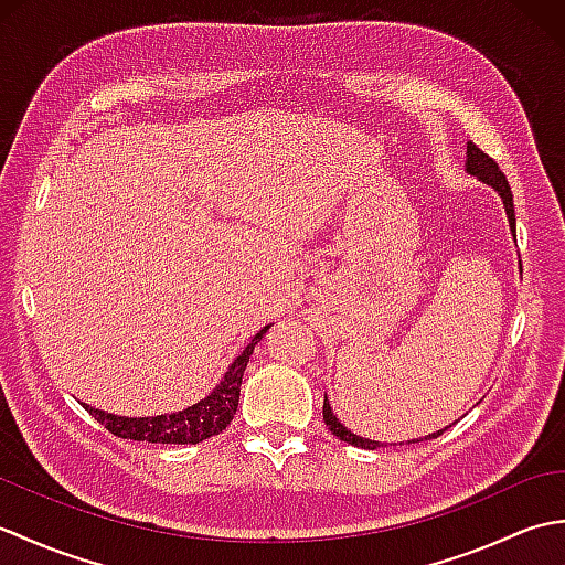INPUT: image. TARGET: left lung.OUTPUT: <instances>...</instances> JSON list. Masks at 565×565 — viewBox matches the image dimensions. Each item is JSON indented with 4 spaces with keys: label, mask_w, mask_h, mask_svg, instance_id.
Instances as JSON below:
<instances>
[{
    "label": "left lung",
    "mask_w": 565,
    "mask_h": 565,
    "mask_svg": "<svg viewBox=\"0 0 565 565\" xmlns=\"http://www.w3.org/2000/svg\"><path fill=\"white\" fill-rule=\"evenodd\" d=\"M466 170L471 172V174H476L478 179H481V182L490 184V186H493V189L498 191L500 199H502V203H505V211H508L510 227L514 231L512 191H510V184H508V177L500 172L498 162H495L493 158H490V154H486L481 148L473 146V142H468V162H466ZM322 419H326V425H328V429L332 431L334 437L342 439V441H347V444H352V447H359V449H376V447H381L379 441H371V439H364V437H356L354 431L347 429V427L340 423V419L334 417L332 407H330V403H328V395H326V403H322ZM444 429H447V427H444ZM444 429L435 431V435H429V437H425V439H437ZM417 441H423V439H417ZM407 444H411V441H407ZM413 444H415V439H413Z\"/></svg>",
    "instance_id": "8db88e82"
}]
</instances>
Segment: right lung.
I'll list each match as a JSON object with an SVG mask.
<instances>
[{"mask_svg":"<svg viewBox=\"0 0 565 565\" xmlns=\"http://www.w3.org/2000/svg\"><path fill=\"white\" fill-rule=\"evenodd\" d=\"M269 326H264L252 342L237 354L231 369L225 371L223 381L215 386V391L203 398L201 403L186 407L172 415H158V417H116L104 411H94V407L84 405L99 425H104L111 435L121 439H136V441H152V444H199L209 437L221 435V431L231 425L235 417L237 401H239V383H243L245 366L249 362V354L255 344L264 338Z\"/></svg>","mask_w":565,"mask_h":565,"instance_id":"obj_1","label":"right lung"}]
</instances>
